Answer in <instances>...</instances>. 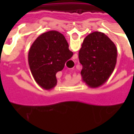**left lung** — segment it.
Listing matches in <instances>:
<instances>
[{
	"mask_svg": "<svg viewBox=\"0 0 134 134\" xmlns=\"http://www.w3.org/2000/svg\"><path fill=\"white\" fill-rule=\"evenodd\" d=\"M82 80L91 88L103 85L116 67L117 48L107 35L93 32L86 37L79 51Z\"/></svg>",
	"mask_w": 134,
	"mask_h": 134,
	"instance_id": "left-lung-1",
	"label": "left lung"
}]
</instances>
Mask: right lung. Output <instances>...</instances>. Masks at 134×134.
I'll return each mask as SVG.
<instances>
[{
  "label": "right lung",
  "instance_id": "obj_1",
  "mask_svg": "<svg viewBox=\"0 0 134 134\" xmlns=\"http://www.w3.org/2000/svg\"><path fill=\"white\" fill-rule=\"evenodd\" d=\"M72 56L63 34L56 30L41 34L28 53L30 69L36 83L44 90L53 89L57 83L56 74Z\"/></svg>",
  "mask_w": 134,
  "mask_h": 134
}]
</instances>
